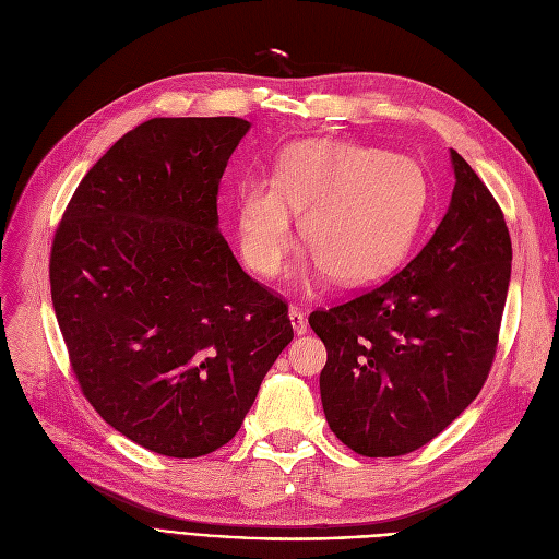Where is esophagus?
I'll return each mask as SVG.
<instances>
[{
  "label": "esophagus",
  "instance_id": "34e87169",
  "mask_svg": "<svg viewBox=\"0 0 559 559\" xmlns=\"http://www.w3.org/2000/svg\"><path fill=\"white\" fill-rule=\"evenodd\" d=\"M288 319H292V325H294L296 334H305L307 332V319H305V314H302L298 307L288 309Z\"/></svg>",
  "mask_w": 559,
  "mask_h": 559
}]
</instances>
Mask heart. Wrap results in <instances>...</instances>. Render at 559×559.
<instances>
[{"instance_id":"b5f03b06","label":"heart","mask_w":559,"mask_h":559,"mask_svg":"<svg viewBox=\"0 0 559 559\" xmlns=\"http://www.w3.org/2000/svg\"><path fill=\"white\" fill-rule=\"evenodd\" d=\"M429 206L424 169L388 148L302 142L286 148L271 181L236 192V229L245 263L275 277L300 238L314 265L348 286L388 277L413 248Z\"/></svg>"}]
</instances>
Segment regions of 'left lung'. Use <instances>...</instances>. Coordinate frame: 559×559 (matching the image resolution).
<instances>
[{
    "mask_svg": "<svg viewBox=\"0 0 559 559\" xmlns=\"http://www.w3.org/2000/svg\"><path fill=\"white\" fill-rule=\"evenodd\" d=\"M450 155L452 202L424 250L381 286L309 314L328 350L325 419L355 454L419 450L473 404L493 365L511 238L481 178Z\"/></svg>",
    "mask_w": 559,
    "mask_h": 559,
    "instance_id": "8db88e82",
    "label": "left lung"
}]
</instances>
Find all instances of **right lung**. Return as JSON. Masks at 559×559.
I'll return each mask as SVG.
<instances>
[{
  "mask_svg": "<svg viewBox=\"0 0 559 559\" xmlns=\"http://www.w3.org/2000/svg\"><path fill=\"white\" fill-rule=\"evenodd\" d=\"M238 117L151 119L86 171L57 227L52 305L78 385L142 448L219 450L294 340L288 305L217 231Z\"/></svg>",
  "mask_w": 559,
  "mask_h": 559,
  "instance_id": "obj_1",
  "label": "right lung"
}]
</instances>
